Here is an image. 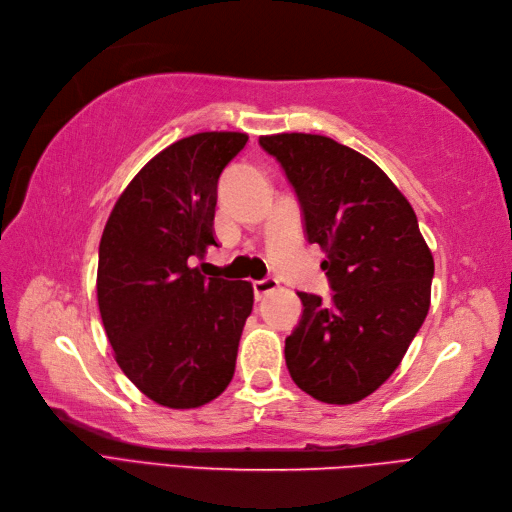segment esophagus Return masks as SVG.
I'll return each instance as SVG.
<instances>
[{"label":"esophagus","mask_w":512,"mask_h":512,"mask_svg":"<svg viewBox=\"0 0 512 512\" xmlns=\"http://www.w3.org/2000/svg\"><path fill=\"white\" fill-rule=\"evenodd\" d=\"M276 287H278V280H276V278H272V276L263 278V280H255V283H253L255 298H257V300L266 298V295H268V293H272Z\"/></svg>","instance_id":"34e87169"}]
</instances>
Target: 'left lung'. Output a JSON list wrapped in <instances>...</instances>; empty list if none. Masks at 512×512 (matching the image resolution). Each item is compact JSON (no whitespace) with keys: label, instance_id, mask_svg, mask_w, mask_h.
<instances>
[{"label":"left lung","instance_id":"left-lung-1","mask_svg":"<svg viewBox=\"0 0 512 512\" xmlns=\"http://www.w3.org/2000/svg\"><path fill=\"white\" fill-rule=\"evenodd\" d=\"M291 183L306 238L325 251L332 298L300 291L285 340L293 383L327 404H355L400 366L430 310L434 257L389 176L353 148L315 134L261 136Z\"/></svg>","mask_w":512,"mask_h":512}]
</instances>
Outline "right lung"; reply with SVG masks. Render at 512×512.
<instances>
[{"label":"right lung","mask_w":512,"mask_h":512,"mask_svg":"<svg viewBox=\"0 0 512 512\" xmlns=\"http://www.w3.org/2000/svg\"><path fill=\"white\" fill-rule=\"evenodd\" d=\"M246 140L238 131H204L163 148L104 227L97 304L106 336L125 376L161 406H204L236 370L253 285L206 278L191 261L217 246L219 176Z\"/></svg>","instance_id":"obj_1"}]
</instances>
